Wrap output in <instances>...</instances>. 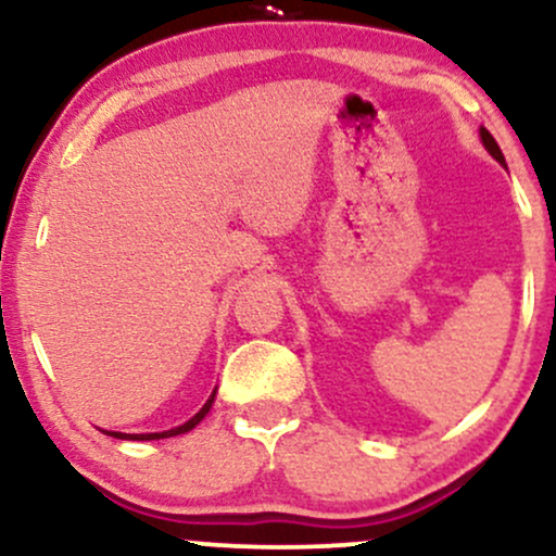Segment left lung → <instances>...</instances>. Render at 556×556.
I'll return each mask as SVG.
<instances>
[{
    "label": "left lung",
    "instance_id": "8db88e82",
    "mask_svg": "<svg viewBox=\"0 0 556 556\" xmlns=\"http://www.w3.org/2000/svg\"><path fill=\"white\" fill-rule=\"evenodd\" d=\"M478 136H481V143H483V149H486L489 154L494 156L496 162L502 164V167H507V164H504V154H502V149H500V146H496L494 136H491V132L486 130V127H481V130H478Z\"/></svg>",
    "mask_w": 556,
    "mask_h": 556
}]
</instances>
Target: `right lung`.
Instances as JSON below:
<instances>
[{
	"label": "right lung",
	"mask_w": 556,
	"mask_h": 556,
	"mask_svg": "<svg viewBox=\"0 0 556 556\" xmlns=\"http://www.w3.org/2000/svg\"><path fill=\"white\" fill-rule=\"evenodd\" d=\"M214 397H216V389L212 392V397L206 400V405H203L201 410H198L193 418L185 420L182 426H175V429H169V431H159V433H123V431H104V433H110V437H114V439H132V442H151V439H169V437H180V433L193 431L195 426L201 424V420L208 416V410H212V405H214Z\"/></svg>",
	"instance_id": "right-lung-1"
}]
</instances>
